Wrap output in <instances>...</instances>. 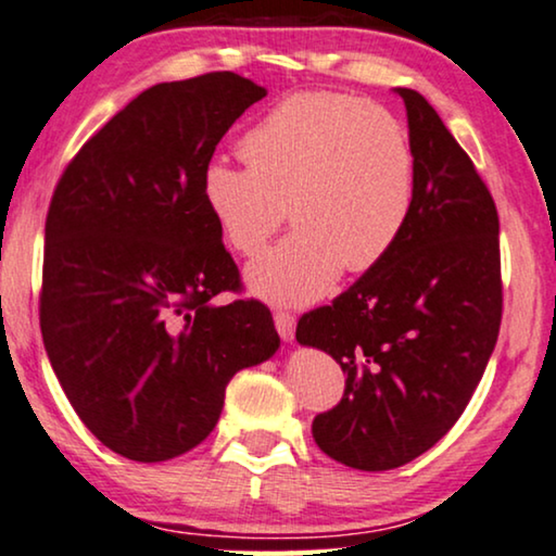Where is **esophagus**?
Instances as JSON below:
<instances>
[{"mask_svg":"<svg viewBox=\"0 0 556 556\" xmlns=\"http://www.w3.org/2000/svg\"><path fill=\"white\" fill-rule=\"evenodd\" d=\"M275 325H277V332H279L281 340H285V342L294 340L296 319L289 315V312H275Z\"/></svg>","mask_w":556,"mask_h":556,"instance_id":"1","label":"esophagus"}]
</instances>
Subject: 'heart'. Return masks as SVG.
I'll return each mask as SVG.
<instances>
[{
	"mask_svg": "<svg viewBox=\"0 0 556 556\" xmlns=\"http://www.w3.org/2000/svg\"><path fill=\"white\" fill-rule=\"evenodd\" d=\"M247 168L211 161L203 206L233 252L254 256L289 214L296 229L247 271L252 294L275 304L323 300L342 269H372L405 231L416 155L403 123L342 92L279 100L241 138Z\"/></svg>",
	"mask_w": 556,
	"mask_h": 556,
	"instance_id": "b5f03b06",
	"label": "heart"
}]
</instances>
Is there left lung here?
I'll return each mask as SVG.
<instances>
[{"mask_svg":"<svg viewBox=\"0 0 556 556\" xmlns=\"http://www.w3.org/2000/svg\"><path fill=\"white\" fill-rule=\"evenodd\" d=\"M408 115L416 197L405 231L296 342L332 355L345 395L312 420L327 456L388 471L441 441L471 401L502 325L494 199L431 103L395 88Z\"/></svg>","mask_w":556,"mask_h":556,"instance_id":"8db88e82","label":"left lung"}]
</instances>
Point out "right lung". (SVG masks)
<instances>
[{"mask_svg": "<svg viewBox=\"0 0 556 556\" xmlns=\"http://www.w3.org/2000/svg\"><path fill=\"white\" fill-rule=\"evenodd\" d=\"M264 96L237 73L153 85L80 148L54 189L45 350L88 431L130 460L199 445L233 375L279 350L262 302H214L239 287V269L201 199L218 140Z\"/></svg>", "mask_w": 556, "mask_h": 556, "instance_id": "right-lung-1", "label": "right lung"}]
</instances>
